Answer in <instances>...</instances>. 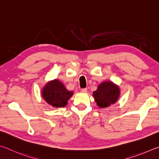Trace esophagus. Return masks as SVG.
<instances>
[{
  "label": "esophagus",
  "instance_id": "esophagus-1",
  "mask_svg": "<svg viewBox=\"0 0 159 159\" xmlns=\"http://www.w3.org/2000/svg\"><path fill=\"white\" fill-rule=\"evenodd\" d=\"M81 91H82V93H87V89H86V88L82 89L81 90Z\"/></svg>",
  "mask_w": 159,
  "mask_h": 159
}]
</instances>
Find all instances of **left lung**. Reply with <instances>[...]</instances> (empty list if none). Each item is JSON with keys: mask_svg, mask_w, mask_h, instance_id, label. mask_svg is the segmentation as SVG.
<instances>
[{"mask_svg": "<svg viewBox=\"0 0 159 159\" xmlns=\"http://www.w3.org/2000/svg\"><path fill=\"white\" fill-rule=\"evenodd\" d=\"M93 96L99 107H109L117 101L120 96V88L112 81H104L93 91Z\"/></svg>", "mask_w": 159, "mask_h": 159, "instance_id": "8db88e82", "label": "left lung"}]
</instances>
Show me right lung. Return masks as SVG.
<instances>
[{
	"instance_id": "add662e5",
	"label": "right lung",
	"mask_w": 159,
	"mask_h": 159,
	"mask_svg": "<svg viewBox=\"0 0 159 159\" xmlns=\"http://www.w3.org/2000/svg\"><path fill=\"white\" fill-rule=\"evenodd\" d=\"M43 99L53 107H63L73 95V91H68L62 82L57 79L49 81L42 89Z\"/></svg>"
}]
</instances>
